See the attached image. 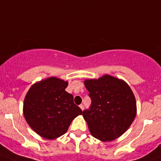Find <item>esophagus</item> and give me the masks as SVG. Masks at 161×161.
Masks as SVG:
<instances>
[{
  "mask_svg": "<svg viewBox=\"0 0 161 161\" xmlns=\"http://www.w3.org/2000/svg\"><path fill=\"white\" fill-rule=\"evenodd\" d=\"M79 108H80L82 110H83V109H84L83 104H80V105H79Z\"/></svg>",
  "mask_w": 161,
  "mask_h": 161,
  "instance_id": "esophagus-1",
  "label": "esophagus"
}]
</instances>
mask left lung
Masks as SVG:
<instances>
[{
	"mask_svg": "<svg viewBox=\"0 0 161 161\" xmlns=\"http://www.w3.org/2000/svg\"><path fill=\"white\" fill-rule=\"evenodd\" d=\"M91 104L82 111L91 134L101 141H111L125 132L136 115L134 94L124 81L111 75L85 81Z\"/></svg>",
	"mask_w": 161,
	"mask_h": 161,
	"instance_id": "obj_1",
	"label": "left lung"
}]
</instances>
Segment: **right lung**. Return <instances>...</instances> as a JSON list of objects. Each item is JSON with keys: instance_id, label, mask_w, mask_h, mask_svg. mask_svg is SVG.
<instances>
[{"instance_id": "obj_1", "label": "right lung", "mask_w": 161, "mask_h": 161, "mask_svg": "<svg viewBox=\"0 0 161 161\" xmlns=\"http://www.w3.org/2000/svg\"><path fill=\"white\" fill-rule=\"evenodd\" d=\"M68 82L51 77L34 84L24 100L27 123L38 135L47 139L62 136L72 120L82 114L73 96L65 91Z\"/></svg>"}]
</instances>
